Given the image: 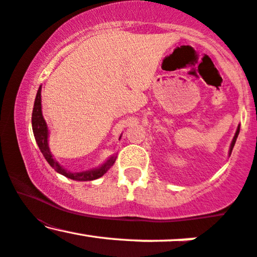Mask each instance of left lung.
<instances>
[{
    "label": "left lung",
    "instance_id": "8db88e82",
    "mask_svg": "<svg viewBox=\"0 0 257 257\" xmlns=\"http://www.w3.org/2000/svg\"><path fill=\"white\" fill-rule=\"evenodd\" d=\"M238 134H239V125H238V129H237V132H235V135H234V138H233V140H232V143H231V146H229V156H231V153H232V150H233V147H234V144H235V140H237V138H238Z\"/></svg>",
    "mask_w": 257,
    "mask_h": 257
}]
</instances>
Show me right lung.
<instances>
[{
	"label": "right lung",
	"instance_id": "1",
	"mask_svg": "<svg viewBox=\"0 0 257 257\" xmlns=\"http://www.w3.org/2000/svg\"><path fill=\"white\" fill-rule=\"evenodd\" d=\"M31 120H32V131H34L35 139H36V143L38 147H40L41 152H42V155L44 156V158H46V161L49 163V166H51L55 172L61 174V175L66 176V178L71 180H76V181H91V180L101 178V176L104 175V174L107 172L112 166H113L114 161H116V157H111L110 159H107L101 167L95 168V169L87 170V172H81V173H71L69 172V170L65 169V168L61 167L60 164L53 158L48 146V126H47V123L46 120H44L43 114H42L41 87L38 88L36 99H35Z\"/></svg>",
	"mask_w": 257,
	"mask_h": 257
}]
</instances>
